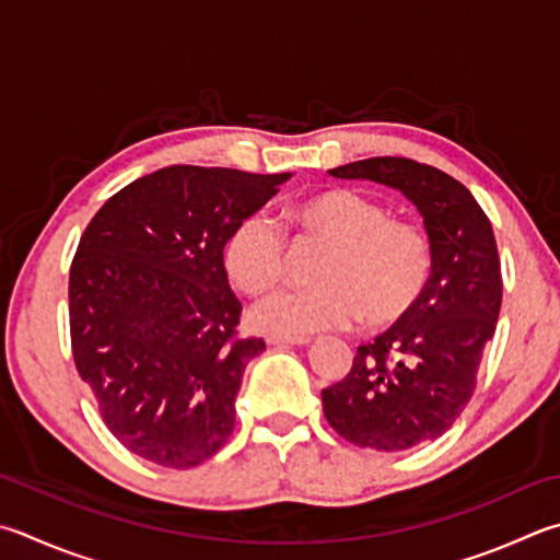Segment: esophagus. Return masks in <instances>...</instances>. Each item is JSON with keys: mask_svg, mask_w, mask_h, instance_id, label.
<instances>
[{"mask_svg": "<svg viewBox=\"0 0 560 560\" xmlns=\"http://www.w3.org/2000/svg\"><path fill=\"white\" fill-rule=\"evenodd\" d=\"M269 345H279V348H301V345H311V338H283V335H269Z\"/></svg>", "mask_w": 560, "mask_h": 560, "instance_id": "obj_1", "label": "esophagus"}]
</instances>
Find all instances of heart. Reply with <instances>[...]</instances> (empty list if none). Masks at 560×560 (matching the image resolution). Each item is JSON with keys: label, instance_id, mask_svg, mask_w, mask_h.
Wrapping results in <instances>:
<instances>
[{"label": "heart", "instance_id": "1", "mask_svg": "<svg viewBox=\"0 0 560 560\" xmlns=\"http://www.w3.org/2000/svg\"><path fill=\"white\" fill-rule=\"evenodd\" d=\"M283 228L296 242L328 245L306 291H279L252 311L259 330L301 338L348 328L358 318L368 328L404 320L429 287L433 249L421 228L389 220L377 200L350 188L320 190L283 210ZM225 269L249 296L279 287L289 252L277 222L247 215L225 242Z\"/></svg>", "mask_w": 560, "mask_h": 560}]
</instances>
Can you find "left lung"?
<instances>
[{
	"mask_svg": "<svg viewBox=\"0 0 560 560\" xmlns=\"http://www.w3.org/2000/svg\"><path fill=\"white\" fill-rule=\"evenodd\" d=\"M328 174L401 190L431 242V279L416 308L360 345L348 377L323 389L325 419L345 441L409 451L448 431L475 392L502 308L494 232L460 180L419 161L374 156Z\"/></svg>",
	"mask_w": 560,
	"mask_h": 560,
	"instance_id": "8db88e82",
	"label": "left lung"
}]
</instances>
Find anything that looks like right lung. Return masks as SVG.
Returning <instances> with one entry per match:
<instances>
[{"label":"right lung","mask_w":560,"mask_h":560,"mask_svg":"<svg viewBox=\"0 0 560 560\" xmlns=\"http://www.w3.org/2000/svg\"><path fill=\"white\" fill-rule=\"evenodd\" d=\"M291 174L168 166L115 192L70 264V345L109 433L149 463H206L235 429L249 360L225 242Z\"/></svg>","instance_id":"1"}]
</instances>
